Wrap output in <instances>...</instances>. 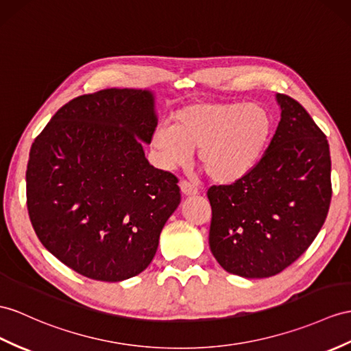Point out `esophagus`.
Returning <instances> with one entry per match:
<instances>
[{
	"label": "esophagus",
	"mask_w": 351,
	"mask_h": 351,
	"mask_svg": "<svg viewBox=\"0 0 351 351\" xmlns=\"http://www.w3.org/2000/svg\"><path fill=\"white\" fill-rule=\"evenodd\" d=\"M180 191H182L183 196H195V195H198V189H196L193 184L187 183V182H182L180 183Z\"/></svg>",
	"instance_id": "esophagus-1"
}]
</instances>
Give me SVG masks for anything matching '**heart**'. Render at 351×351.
I'll return each mask as SVG.
<instances>
[{
    "label": "heart",
    "mask_w": 351,
    "mask_h": 351,
    "mask_svg": "<svg viewBox=\"0 0 351 351\" xmlns=\"http://www.w3.org/2000/svg\"><path fill=\"white\" fill-rule=\"evenodd\" d=\"M173 125H159L150 146L159 165L189 164L193 150L213 182L230 184L258 165L272 132V117L254 102H199L178 108Z\"/></svg>",
    "instance_id": "heart-1"
}]
</instances>
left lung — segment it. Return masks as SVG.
<instances>
[{"label":"left lung","mask_w":351,"mask_h":351,"mask_svg":"<svg viewBox=\"0 0 351 351\" xmlns=\"http://www.w3.org/2000/svg\"><path fill=\"white\" fill-rule=\"evenodd\" d=\"M276 99L280 122L258 165L207 193L211 253L244 278L272 277L293 263L317 237L332 196L326 135L298 101Z\"/></svg>","instance_id":"obj_1"}]
</instances>
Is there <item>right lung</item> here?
<instances>
[{
    "label": "right lung",
    "mask_w": 351,
    "mask_h": 351,
    "mask_svg": "<svg viewBox=\"0 0 351 351\" xmlns=\"http://www.w3.org/2000/svg\"><path fill=\"white\" fill-rule=\"evenodd\" d=\"M158 125L150 89L71 99L34 140L27 205L41 244L79 274L116 283L146 269L182 201L177 178L149 164Z\"/></svg>",
    "instance_id": "right-lung-1"
}]
</instances>
